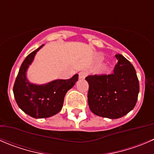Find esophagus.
Segmentation results:
<instances>
[{"label": "esophagus", "mask_w": 154, "mask_h": 154, "mask_svg": "<svg viewBox=\"0 0 154 154\" xmlns=\"http://www.w3.org/2000/svg\"><path fill=\"white\" fill-rule=\"evenodd\" d=\"M88 73L86 71H82L79 73V78L80 79H84L85 77L87 76Z\"/></svg>", "instance_id": "esophagus-1"}]
</instances>
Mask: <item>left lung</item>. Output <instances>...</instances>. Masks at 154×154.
<instances>
[{
	"instance_id": "left-lung-1",
	"label": "left lung",
	"mask_w": 154,
	"mask_h": 154,
	"mask_svg": "<svg viewBox=\"0 0 154 154\" xmlns=\"http://www.w3.org/2000/svg\"><path fill=\"white\" fill-rule=\"evenodd\" d=\"M118 63L111 74L90 75L88 104L94 114L109 119L123 117L135 107L139 83L133 65L124 56L116 55Z\"/></svg>"
}]
</instances>
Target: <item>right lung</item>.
Here are the masks:
<instances>
[{"label": "right lung", "mask_w": 154, "mask_h": 154, "mask_svg": "<svg viewBox=\"0 0 154 154\" xmlns=\"http://www.w3.org/2000/svg\"><path fill=\"white\" fill-rule=\"evenodd\" d=\"M44 44L30 53L22 62L13 86L18 106L25 113L36 119L47 118L61 111L67 92L78 80V74L68 80L58 79L44 84L31 83L27 71L36 54Z\"/></svg>", "instance_id": "1"}]
</instances>
